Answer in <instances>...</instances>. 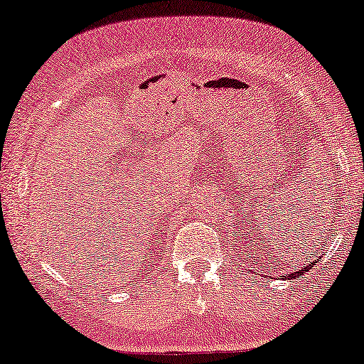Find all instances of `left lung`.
I'll return each mask as SVG.
<instances>
[{
	"mask_svg": "<svg viewBox=\"0 0 364 364\" xmlns=\"http://www.w3.org/2000/svg\"><path fill=\"white\" fill-rule=\"evenodd\" d=\"M314 264H315V261L312 262V264H305V268L299 269V271H296V273H291V274H290V278H299V277H301V274H304V273H307V271H309L310 268H312Z\"/></svg>",
	"mask_w": 364,
	"mask_h": 364,
	"instance_id": "left-lung-1",
	"label": "left lung"
}]
</instances>
